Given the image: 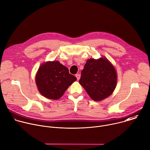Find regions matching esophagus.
Here are the masks:
<instances>
[{
    "mask_svg": "<svg viewBox=\"0 0 150 150\" xmlns=\"http://www.w3.org/2000/svg\"><path fill=\"white\" fill-rule=\"evenodd\" d=\"M75 76L76 77V79H77L78 81L80 79V75H79V74H76V75H75Z\"/></svg>",
    "mask_w": 150,
    "mask_h": 150,
    "instance_id": "1",
    "label": "esophagus"
}]
</instances>
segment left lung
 Segmentation results:
<instances>
[{"instance_id": "left-lung-1", "label": "left lung", "mask_w": 150, "mask_h": 150, "mask_svg": "<svg viewBox=\"0 0 150 150\" xmlns=\"http://www.w3.org/2000/svg\"><path fill=\"white\" fill-rule=\"evenodd\" d=\"M79 82L93 100L98 101L112 94L116 88L117 74L107 59H91L85 64Z\"/></svg>"}]
</instances>
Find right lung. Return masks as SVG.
<instances>
[{
    "instance_id": "1",
    "label": "right lung",
    "mask_w": 150,
    "mask_h": 150,
    "mask_svg": "<svg viewBox=\"0 0 150 150\" xmlns=\"http://www.w3.org/2000/svg\"><path fill=\"white\" fill-rule=\"evenodd\" d=\"M76 78L59 61L48 62L40 67L35 82L40 93L46 98H60Z\"/></svg>"
}]
</instances>
